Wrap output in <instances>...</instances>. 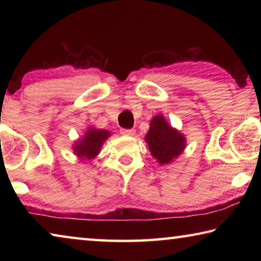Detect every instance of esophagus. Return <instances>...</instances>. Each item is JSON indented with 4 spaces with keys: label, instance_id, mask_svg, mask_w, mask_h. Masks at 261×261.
Wrapping results in <instances>:
<instances>
[{
    "label": "esophagus",
    "instance_id": "1",
    "mask_svg": "<svg viewBox=\"0 0 261 261\" xmlns=\"http://www.w3.org/2000/svg\"><path fill=\"white\" fill-rule=\"evenodd\" d=\"M121 134L124 136H135L136 130L135 129H121Z\"/></svg>",
    "mask_w": 261,
    "mask_h": 261
}]
</instances>
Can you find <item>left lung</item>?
<instances>
[{
    "label": "left lung",
    "mask_w": 261,
    "mask_h": 261,
    "mask_svg": "<svg viewBox=\"0 0 261 261\" xmlns=\"http://www.w3.org/2000/svg\"><path fill=\"white\" fill-rule=\"evenodd\" d=\"M145 140L152 156L160 165H167L177 159L187 145L184 135L168 124L162 115H156L152 118Z\"/></svg>",
    "instance_id": "obj_1"
}]
</instances>
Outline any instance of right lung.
<instances>
[{
  "mask_svg": "<svg viewBox=\"0 0 261 261\" xmlns=\"http://www.w3.org/2000/svg\"><path fill=\"white\" fill-rule=\"evenodd\" d=\"M110 137V132L103 129L90 127L83 138L73 145V153L82 160H92L101 151L102 144Z\"/></svg>",
  "mask_w": 261,
  "mask_h": 261,
  "instance_id": "right-lung-1",
  "label": "right lung"
}]
</instances>
